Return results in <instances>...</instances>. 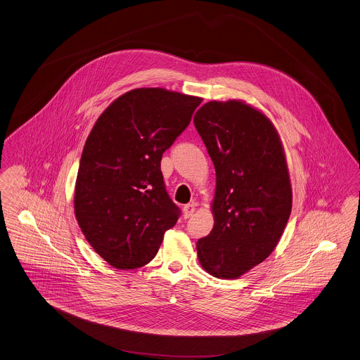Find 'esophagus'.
Segmentation results:
<instances>
[{
  "instance_id": "esophagus-1",
  "label": "esophagus",
  "mask_w": 360,
  "mask_h": 360,
  "mask_svg": "<svg viewBox=\"0 0 360 360\" xmlns=\"http://www.w3.org/2000/svg\"><path fill=\"white\" fill-rule=\"evenodd\" d=\"M194 211H195V204H194V202H192V204H186V205L184 207V217H185V218H191V217L193 215Z\"/></svg>"
}]
</instances>
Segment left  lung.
<instances>
[{"label": "left lung", "instance_id": "8db88e82", "mask_svg": "<svg viewBox=\"0 0 360 360\" xmlns=\"http://www.w3.org/2000/svg\"><path fill=\"white\" fill-rule=\"evenodd\" d=\"M193 122L217 172L215 223L197 241L198 262L214 277H241L270 256L290 217L283 148L270 119L238 100L210 101Z\"/></svg>", "mask_w": 360, "mask_h": 360}]
</instances>
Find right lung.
<instances>
[{"label": "right lung", "instance_id": "obj_1", "mask_svg": "<svg viewBox=\"0 0 360 360\" xmlns=\"http://www.w3.org/2000/svg\"><path fill=\"white\" fill-rule=\"evenodd\" d=\"M202 98L134 89L101 113L83 148L74 208L83 236L115 269L148 264L181 215L167 193L162 156Z\"/></svg>", "mask_w": 360, "mask_h": 360}]
</instances>
